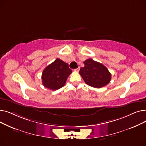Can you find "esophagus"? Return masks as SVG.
<instances>
[{
  "label": "esophagus",
  "instance_id": "esophagus-1",
  "mask_svg": "<svg viewBox=\"0 0 146 146\" xmlns=\"http://www.w3.org/2000/svg\"><path fill=\"white\" fill-rule=\"evenodd\" d=\"M79 70H80V67H79L78 68H76V69H74V71H76V72H79Z\"/></svg>",
  "mask_w": 146,
  "mask_h": 146
}]
</instances>
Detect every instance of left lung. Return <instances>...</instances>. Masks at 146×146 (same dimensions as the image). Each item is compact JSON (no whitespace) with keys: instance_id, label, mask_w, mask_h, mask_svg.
Instances as JSON below:
<instances>
[{"instance_id":"left-lung-1","label":"left lung","mask_w":146,"mask_h":146,"mask_svg":"<svg viewBox=\"0 0 146 146\" xmlns=\"http://www.w3.org/2000/svg\"><path fill=\"white\" fill-rule=\"evenodd\" d=\"M79 74L88 85L95 88H102L110 82L111 74L104 65L91 58L83 62Z\"/></svg>"}]
</instances>
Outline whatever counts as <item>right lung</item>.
Listing matches in <instances>:
<instances>
[{
  "mask_svg": "<svg viewBox=\"0 0 146 146\" xmlns=\"http://www.w3.org/2000/svg\"><path fill=\"white\" fill-rule=\"evenodd\" d=\"M72 72L68 64L64 61L57 58L46 67L42 73V85L52 90L62 88L67 79Z\"/></svg>",
  "mask_w": 146,
  "mask_h": 146,
  "instance_id": "right-lung-1",
  "label": "right lung"
}]
</instances>
